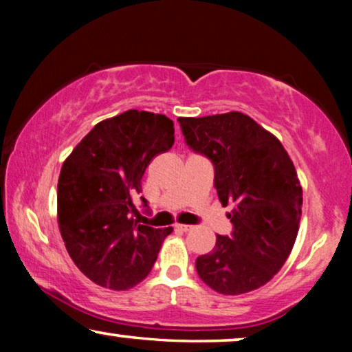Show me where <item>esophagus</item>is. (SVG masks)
I'll return each instance as SVG.
<instances>
[{"mask_svg":"<svg viewBox=\"0 0 352 352\" xmlns=\"http://www.w3.org/2000/svg\"><path fill=\"white\" fill-rule=\"evenodd\" d=\"M176 229L184 230V232H189V230L192 229V226H189V224H176Z\"/></svg>","mask_w":352,"mask_h":352,"instance_id":"1","label":"esophagus"}]
</instances>
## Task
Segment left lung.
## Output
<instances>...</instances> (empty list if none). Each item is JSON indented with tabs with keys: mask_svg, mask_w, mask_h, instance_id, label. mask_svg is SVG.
<instances>
[{
	"mask_svg": "<svg viewBox=\"0 0 352 352\" xmlns=\"http://www.w3.org/2000/svg\"><path fill=\"white\" fill-rule=\"evenodd\" d=\"M192 151L214 166V187L234 226L197 258L199 277L221 295L267 283L290 256L300 229L302 189L280 141L242 112L177 118Z\"/></svg>",
	"mask_w": 352,
	"mask_h": 352,
	"instance_id": "obj_1",
	"label": "left lung"
}]
</instances>
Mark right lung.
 <instances>
[{
	"mask_svg": "<svg viewBox=\"0 0 352 352\" xmlns=\"http://www.w3.org/2000/svg\"><path fill=\"white\" fill-rule=\"evenodd\" d=\"M173 144L170 118L128 110L96 124L62 165L57 182L60 235L76 267L98 285L110 290L138 285L173 232V228L155 229L134 219L144 171Z\"/></svg>",
	"mask_w": 352,
	"mask_h": 352,
	"instance_id": "1",
	"label": "right lung"
}]
</instances>
